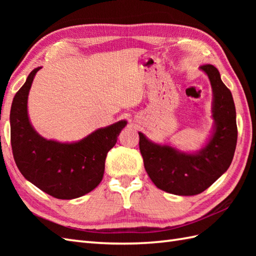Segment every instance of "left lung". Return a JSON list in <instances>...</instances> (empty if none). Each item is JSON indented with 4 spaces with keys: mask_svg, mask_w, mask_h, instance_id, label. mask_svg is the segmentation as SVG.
<instances>
[{
    "mask_svg": "<svg viewBox=\"0 0 256 256\" xmlns=\"http://www.w3.org/2000/svg\"><path fill=\"white\" fill-rule=\"evenodd\" d=\"M208 76L212 89L214 126L206 144L189 153L172 145L158 144L140 135V150L148 175L157 188L178 196L204 192L230 167L238 140L236 113L231 91L222 82L212 64L200 67Z\"/></svg>",
    "mask_w": 256,
    "mask_h": 256,
    "instance_id": "left-lung-1",
    "label": "left lung"
}]
</instances>
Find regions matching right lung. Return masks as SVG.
<instances>
[{
  "instance_id": "1",
  "label": "right lung",
  "mask_w": 256,
  "mask_h": 256,
  "mask_svg": "<svg viewBox=\"0 0 256 256\" xmlns=\"http://www.w3.org/2000/svg\"><path fill=\"white\" fill-rule=\"evenodd\" d=\"M28 74L10 106V144L16 165L27 180L57 199H74L92 192L104 174L108 152L128 122L121 120L72 143L47 140L32 126L27 100L37 72Z\"/></svg>"
}]
</instances>
